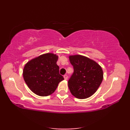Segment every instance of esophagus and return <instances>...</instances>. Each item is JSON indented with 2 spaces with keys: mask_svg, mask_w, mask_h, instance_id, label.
<instances>
[{
  "mask_svg": "<svg viewBox=\"0 0 130 130\" xmlns=\"http://www.w3.org/2000/svg\"><path fill=\"white\" fill-rule=\"evenodd\" d=\"M64 79L65 80H67V79H68V76H67V75H66V74H65V75H64Z\"/></svg>",
  "mask_w": 130,
  "mask_h": 130,
  "instance_id": "obj_1",
  "label": "esophagus"
}]
</instances>
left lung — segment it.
<instances>
[{
	"label": "left lung",
	"mask_w": 130,
	"mask_h": 130,
	"mask_svg": "<svg viewBox=\"0 0 130 130\" xmlns=\"http://www.w3.org/2000/svg\"><path fill=\"white\" fill-rule=\"evenodd\" d=\"M74 73L68 81L71 94L78 99L91 96L99 88L103 73L99 64L88 57L79 55L69 56Z\"/></svg>",
	"instance_id": "8db88e82"
}]
</instances>
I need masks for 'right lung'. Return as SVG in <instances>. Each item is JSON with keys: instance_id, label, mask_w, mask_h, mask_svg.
Masks as SVG:
<instances>
[{"instance_id": "add662e5", "label": "right lung", "mask_w": 130, "mask_h": 130, "mask_svg": "<svg viewBox=\"0 0 130 130\" xmlns=\"http://www.w3.org/2000/svg\"><path fill=\"white\" fill-rule=\"evenodd\" d=\"M58 56L52 53L41 55L25 64L23 77L31 91L41 96H47L56 89L64 78L59 74L56 62Z\"/></svg>"}]
</instances>
